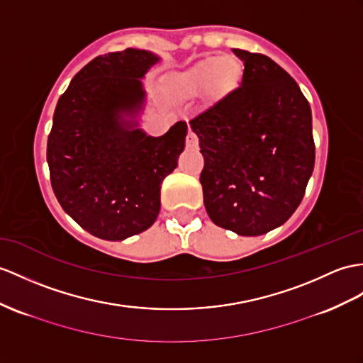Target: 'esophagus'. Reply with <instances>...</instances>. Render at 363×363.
Listing matches in <instances>:
<instances>
[{
  "label": "esophagus",
  "instance_id": "obj_1",
  "mask_svg": "<svg viewBox=\"0 0 363 363\" xmlns=\"http://www.w3.org/2000/svg\"><path fill=\"white\" fill-rule=\"evenodd\" d=\"M197 146H199V138H197L196 134H194L192 130H189L188 132V137H186V147L194 149V147H197Z\"/></svg>",
  "mask_w": 363,
  "mask_h": 363
}]
</instances>
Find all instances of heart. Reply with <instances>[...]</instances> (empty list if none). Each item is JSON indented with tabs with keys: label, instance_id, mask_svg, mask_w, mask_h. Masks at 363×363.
Listing matches in <instances>:
<instances>
[{
	"label": "heart",
	"instance_id": "1",
	"mask_svg": "<svg viewBox=\"0 0 363 363\" xmlns=\"http://www.w3.org/2000/svg\"><path fill=\"white\" fill-rule=\"evenodd\" d=\"M240 78V67L237 61L225 58H209L201 61L186 72L175 75L171 83L184 95H197L209 91L216 96L231 92Z\"/></svg>",
	"mask_w": 363,
	"mask_h": 363
}]
</instances>
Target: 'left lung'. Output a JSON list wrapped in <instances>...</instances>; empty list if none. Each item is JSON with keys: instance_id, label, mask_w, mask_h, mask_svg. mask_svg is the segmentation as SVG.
I'll use <instances>...</instances> for the list:
<instances>
[{"instance_id": "1", "label": "left lung", "mask_w": 363, "mask_h": 363, "mask_svg": "<svg viewBox=\"0 0 363 363\" xmlns=\"http://www.w3.org/2000/svg\"><path fill=\"white\" fill-rule=\"evenodd\" d=\"M238 87L189 121L205 167L203 203L217 226L262 235L284 225L314 169L313 117L294 78L267 55L233 49Z\"/></svg>"}]
</instances>
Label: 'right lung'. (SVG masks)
Returning a JSON list of instances; mask_svg holds the SVG:
<instances>
[{"label": "right lung", "mask_w": 363, "mask_h": 363, "mask_svg": "<svg viewBox=\"0 0 363 363\" xmlns=\"http://www.w3.org/2000/svg\"><path fill=\"white\" fill-rule=\"evenodd\" d=\"M160 61L132 48L96 57L57 103L48 138L52 189L66 214L103 240H125L155 223L162 183L184 149V121L162 137L141 129L143 78Z\"/></svg>", "instance_id": "right-lung-1"}]
</instances>
